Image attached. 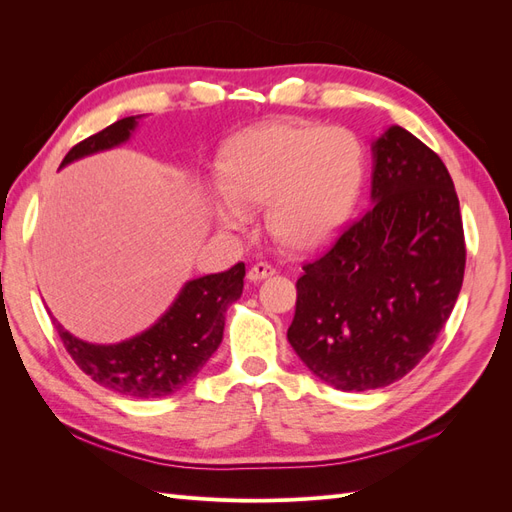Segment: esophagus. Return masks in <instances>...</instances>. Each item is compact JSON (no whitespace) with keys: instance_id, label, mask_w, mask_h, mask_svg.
Segmentation results:
<instances>
[{"instance_id":"obj_1","label":"esophagus","mask_w":512,"mask_h":512,"mask_svg":"<svg viewBox=\"0 0 512 512\" xmlns=\"http://www.w3.org/2000/svg\"><path fill=\"white\" fill-rule=\"evenodd\" d=\"M271 275H275V269L267 265V262H258V265H254L250 271H247V280L260 282V280H267Z\"/></svg>"}]
</instances>
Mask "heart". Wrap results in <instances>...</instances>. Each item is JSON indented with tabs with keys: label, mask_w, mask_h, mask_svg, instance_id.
Wrapping results in <instances>:
<instances>
[{
	"label": "heart",
	"mask_w": 512,
	"mask_h": 512,
	"mask_svg": "<svg viewBox=\"0 0 512 512\" xmlns=\"http://www.w3.org/2000/svg\"><path fill=\"white\" fill-rule=\"evenodd\" d=\"M220 188L207 196L209 218L243 232L247 209L265 207L269 237L294 254L316 252L342 228L359 203L367 156L346 128L269 121L224 145Z\"/></svg>",
	"instance_id": "heart-1"
}]
</instances>
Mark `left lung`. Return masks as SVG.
Instances as JSON below:
<instances>
[{
	"mask_svg": "<svg viewBox=\"0 0 512 512\" xmlns=\"http://www.w3.org/2000/svg\"><path fill=\"white\" fill-rule=\"evenodd\" d=\"M371 209L297 280L288 342L337 391L382 389L431 350L463 284L451 175L401 126L371 141Z\"/></svg>",
	"mask_w": 512,
	"mask_h": 512,
	"instance_id": "8db88e82",
	"label": "left lung"
}]
</instances>
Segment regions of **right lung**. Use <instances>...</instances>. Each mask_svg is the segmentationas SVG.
Segmentation results:
<instances>
[{
  "instance_id": "obj_1",
  "label": "right lung",
  "mask_w": 512,
  "mask_h": 512,
  "mask_svg": "<svg viewBox=\"0 0 512 512\" xmlns=\"http://www.w3.org/2000/svg\"><path fill=\"white\" fill-rule=\"evenodd\" d=\"M145 115L123 117L72 147L59 168L128 143ZM245 265L185 282L166 312L149 329L117 344H91L64 329L49 312L66 350L85 374L104 389L156 399L181 391L207 365L224 337L226 309L243 292Z\"/></svg>"
}]
</instances>
